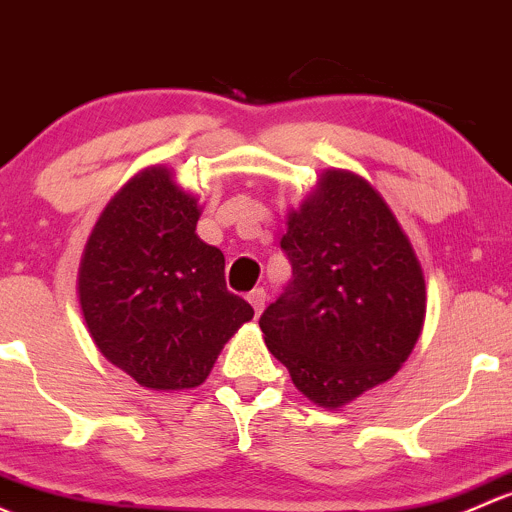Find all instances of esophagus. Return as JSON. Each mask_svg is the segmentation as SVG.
<instances>
[{"mask_svg":"<svg viewBox=\"0 0 512 512\" xmlns=\"http://www.w3.org/2000/svg\"><path fill=\"white\" fill-rule=\"evenodd\" d=\"M246 298H249V303H251V308H254V313L256 315L261 313L263 305H266V291H263V288H254V291L246 295Z\"/></svg>","mask_w":512,"mask_h":512,"instance_id":"34e87169","label":"esophagus"}]
</instances>
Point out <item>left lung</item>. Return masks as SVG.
Returning a JSON list of instances; mask_svg holds the SVG:
<instances>
[{
    "label": "left lung",
    "instance_id": "left-lung-1",
    "mask_svg": "<svg viewBox=\"0 0 512 512\" xmlns=\"http://www.w3.org/2000/svg\"><path fill=\"white\" fill-rule=\"evenodd\" d=\"M293 278L263 310L266 347L315 404L337 409L387 382L419 340L421 266L370 182L330 170L288 214Z\"/></svg>",
    "mask_w": 512,
    "mask_h": 512
}]
</instances>
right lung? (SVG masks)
Masks as SVG:
<instances>
[{
    "mask_svg": "<svg viewBox=\"0 0 512 512\" xmlns=\"http://www.w3.org/2000/svg\"><path fill=\"white\" fill-rule=\"evenodd\" d=\"M199 209L167 167L130 179L100 214L78 271L98 350L147 389H192L254 318L226 291L224 254L194 234Z\"/></svg>",
    "mask_w": 512,
    "mask_h": 512,
    "instance_id": "1",
    "label": "right lung"
}]
</instances>
